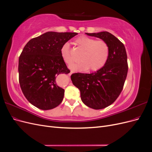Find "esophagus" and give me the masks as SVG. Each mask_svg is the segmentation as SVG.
Returning <instances> with one entry per match:
<instances>
[{
    "instance_id": "1",
    "label": "esophagus",
    "mask_w": 152,
    "mask_h": 152,
    "mask_svg": "<svg viewBox=\"0 0 152 152\" xmlns=\"http://www.w3.org/2000/svg\"><path fill=\"white\" fill-rule=\"evenodd\" d=\"M73 73V71H72V70H71L70 71V73H69V75H71L72 74V73Z\"/></svg>"
}]
</instances>
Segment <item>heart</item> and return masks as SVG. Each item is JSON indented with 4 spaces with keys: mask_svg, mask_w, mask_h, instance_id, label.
<instances>
[{
    "mask_svg": "<svg viewBox=\"0 0 152 152\" xmlns=\"http://www.w3.org/2000/svg\"><path fill=\"white\" fill-rule=\"evenodd\" d=\"M75 42L80 50L83 51L80 55L81 61L70 66L73 71L83 72L89 69L91 71H97L107 63L110 56V46L106 41L80 35L75 39ZM61 55L68 65H70L73 61L70 44L68 42L61 47Z\"/></svg>",
    "mask_w": 152,
    "mask_h": 152,
    "instance_id": "b5f03b06",
    "label": "heart"
}]
</instances>
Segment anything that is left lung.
I'll return each mask as SVG.
<instances>
[{"label":"left lung","mask_w":152,"mask_h":152,"mask_svg":"<svg viewBox=\"0 0 152 152\" xmlns=\"http://www.w3.org/2000/svg\"><path fill=\"white\" fill-rule=\"evenodd\" d=\"M86 34L108 44V59L97 72L73 73L71 79L73 84L80 91L82 102L89 108L103 109L112 104L123 89L128 72L127 53L123 43L108 31Z\"/></svg>","instance_id":"obj_1"}]
</instances>
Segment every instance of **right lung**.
<instances>
[{
  "mask_svg": "<svg viewBox=\"0 0 152 152\" xmlns=\"http://www.w3.org/2000/svg\"><path fill=\"white\" fill-rule=\"evenodd\" d=\"M76 35L48 31L31 39L23 49L18 64L20 85L25 98L37 108L50 110L62 102L65 90L56 85V78L70 71L61 57V49Z\"/></svg>",
  "mask_w": 152,
  "mask_h": 152,
  "instance_id": "1",
  "label": "right lung"
}]
</instances>
